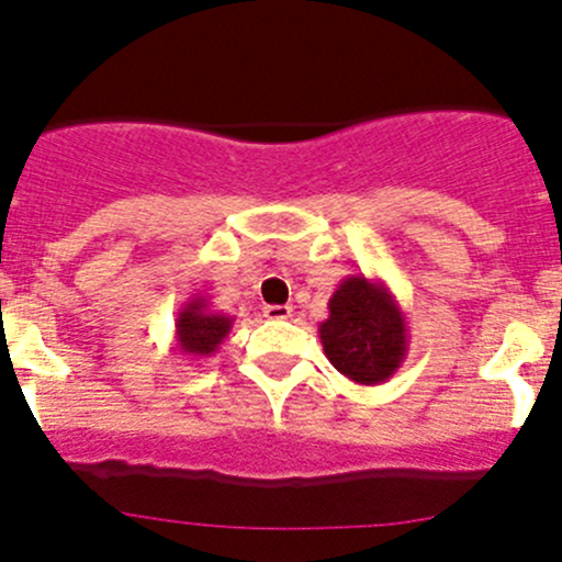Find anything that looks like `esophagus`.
<instances>
[{"label": "esophagus", "mask_w": 562, "mask_h": 562, "mask_svg": "<svg viewBox=\"0 0 562 562\" xmlns=\"http://www.w3.org/2000/svg\"><path fill=\"white\" fill-rule=\"evenodd\" d=\"M263 315L269 317V321H288V317L293 315V307L291 304H266Z\"/></svg>", "instance_id": "1"}]
</instances>
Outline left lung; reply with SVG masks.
Segmentation results:
<instances>
[{"mask_svg":"<svg viewBox=\"0 0 562 562\" xmlns=\"http://www.w3.org/2000/svg\"><path fill=\"white\" fill-rule=\"evenodd\" d=\"M323 353L334 370L359 386H381L407 356V321L383 280L348 274L328 299L317 326Z\"/></svg>","mask_w":562,"mask_h":562,"instance_id":"left-lung-1","label":"left lung"}]
</instances>
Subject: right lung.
I'll use <instances>...</instances> for the list:
<instances>
[{
	"instance_id": "1",
	"label": "right lung",
	"mask_w": 562,
	"mask_h": 562,
	"mask_svg": "<svg viewBox=\"0 0 562 562\" xmlns=\"http://www.w3.org/2000/svg\"><path fill=\"white\" fill-rule=\"evenodd\" d=\"M231 328H234V315L212 310V302L195 293L176 315L173 350L179 356H187L190 361L209 359V356L217 353Z\"/></svg>"
}]
</instances>
